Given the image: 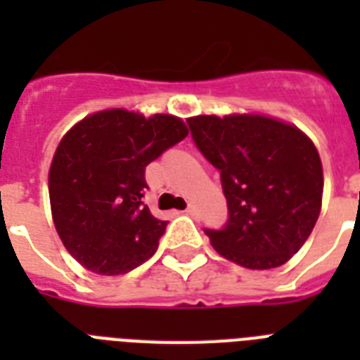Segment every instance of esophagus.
I'll return each instance as SVG.
<instances>
[{
	"instance_id": "obj_1",
	"label": "esophagus",
	"mask_w": 360,
	"mask_h": 360,
	"mask_svg": "<svg viewBox=\"0 0 360 360\" xmlns=\"http://www.w3.org/2000/svg\"><path fill=\"white\" fill-rule=\"evenodd\" d=\"M185 212H186V214L192 216V214H194V212H195V207H194V205H188V207H186Z\"/></svg>"
}]
</instances>
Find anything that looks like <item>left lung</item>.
I'll use <instances>...</instances> for the list:
<instances>
[{
  "mask_svg": "<svg viewBox=\"0 0 360 360\" xmlns=\"http://www.w3.org/2000/svg\"><path fill=\"white\" fill-rule=\"evenodd\" d=\"M186 124L220 172L221 229H203L214 250L251 270L285 264L305 244L322 207V160L297 127L264 116H195Z\"/></svg>",
  "mask_w": 360,
  "mask_h": 360,
  "instance_id": "obj_1",
  "label": "left lung"
}]
</instances>
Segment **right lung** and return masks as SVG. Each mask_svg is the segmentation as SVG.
I'll return each mask as SVG.
<instances>
[{
	"instance_id": "add662e5",
	"label": "right lung",
	"mask_w": 360,
	"mask_h": 360,
	"mask_svg": "<svg viewBox=\"0 0 360 360\" xmlns=\"http://www.w3.org/2000/svg\"><path fill=\"white\" fill-rule=\"evenodd\" d=\"M188 134L170 114L101 110L60 140L49 168V201L64 248L101 276L127 274L159 246L168 221L144 203L146 166Z\"/></svg>"
}]
</instances>
